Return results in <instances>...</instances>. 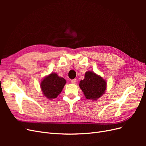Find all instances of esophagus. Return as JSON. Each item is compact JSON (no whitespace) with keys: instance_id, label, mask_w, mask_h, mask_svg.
Wrapping results in <instances>:
<instances>
[{"instance_id":"esophagus-1","label":"esophagus","mask_w":146,"mask_h":146,"mask_svg":"<svg viewBox=\"0 0 146 146\" xmlns=\"http://www.w3.org/2000/svg\"><path fill=\"white\" fill-rule=\"evenodd\" d=\"M76 82H77V80L76 79H73V80H71V83H73V84H75L76 83Z\"/></svg>"}]
</instances>
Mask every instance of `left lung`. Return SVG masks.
<instances>
[{
  "mask_svg": "<svg viewBox=\"0 0 146 146\" xmlns=\"http://www.w3.org/2000/svg\"><path fill=\"white\" fill-rule=\"evenodd\" d=\"M79 86L87 99L96 100L105 93L107 82L94 72L87 71L85 78L80 82Z\"/></svg>",
  "mask_w": 146,
  "mask_h": 146,
  "instance_id": "1",
  "label": "left lung"
}]
</instances>
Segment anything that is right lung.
I'll return each mask as SVG.
<instances>
[{
	"label": "right lung",
	"mask_w": 146,
	"mask_h": 146,
	"mask_svg": "<svg viewBox=\"0 0 146 146\" xmlns=\"http://www.w3.org/2000/svg\"><path fill=\"white\" fill-rule=\"evenodd\" d=\"M66 83L64 78L59 77L56 73H51L44 78L40 86L43 95L51 100L56 98L61 93Z\"/></svg>",
	"instance_id": "obj_1"
}]
</instances>
